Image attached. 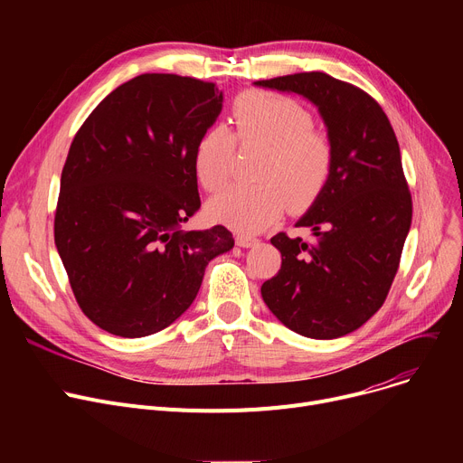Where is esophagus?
Here are the masks:
<instances>
[{"label":"esophagus","mask_w":463,"mask_h":463,"mask_svg":"<svg viewBox=\"0 0 463 463\" xmlns=\"http://www.w3.org/2000/svg\"><path fill=\"white\" fill-rule=\"evenodd\" d=\"M236 244L240 248H253L259 244V240L255 236H250V234H238L236 236Z\"/></svg>","instance_id":"esophagus-1"}]
</instances>
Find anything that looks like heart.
Segmentation results:
<instances>
[{
	"label": "heart",
	"instance_id": "b5f03b06",
	"mask_svg": "<svg viewBox=\"0 0 463 463\" xmlns=\"http://www.w3.org/2000/svg\"><path fill=\"white\" fill-rule=\"evenodd\" d=\"M232 119L241 142L266 146L255 185H232L208 203V215L241 232L274 223L287 201L304 208L328 182L334 152L330 140L313 128L311 112L293 97L246 91L232 103ZM234 135L222 124L208 128L193 156L194 176L206 191L222 189L231 175Z\"/></svg>",
	"mask_w": 463,
	"mask_h": 463
}]
</instances>
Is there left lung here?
I'll return each mask as SVG.
<instances>
[{"label":"left lung","instance_id":"left-lung-1","mask_svg":"<svg viewBox=\"0 0 463 463\" xmlns=\"http://www.w3.org/2000/svg\"><path fill=\"white\" fill-rule=\"evenodd\" d=\"M302 95L317 107L334 163L328 182L297 227L313 241L276 234L278 276L260 295L293 332L334 339L354 332L383 306L411 227L412 204L398 138L372 97L326 72H297L255 82Z\"/></svg>","mask_w":463,"mask_h":463}]
</instances>
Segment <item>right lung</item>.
<instances>
[{
	"mask_svg": "<svg viewBox=\"0 0 463 463\" xmlns=\"http://www.w3.org/2000/svg\"><path fill=\"white\" fill-rule=\"evenodd\" d=\"M222 109L212 82L146 72L110 91L72 138L54 241L99 328L142 337L173 325L208 262L234 248L223 225L182 231L201 208L194 148Z\"/></svg>",
	"mask_w": 463,
	"mask_h": 463,
	"instance_id": "add662e5",
	"label": "right lung"
}]
</instances>
